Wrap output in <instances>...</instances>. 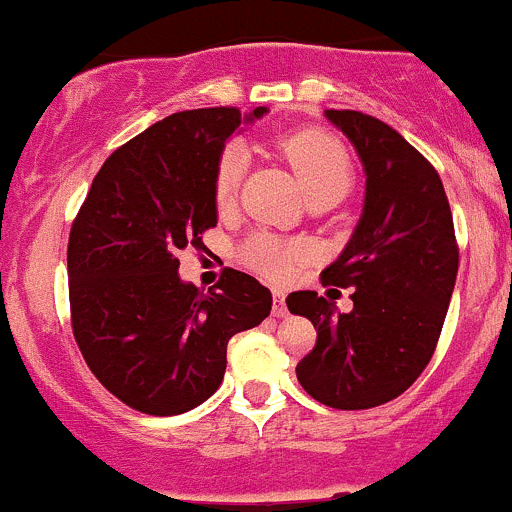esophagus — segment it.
Instances as JSON below:
<instances>
[{
    "mask_svg": "<svg viewBox=\"0 0 512 512\" xmlns=\"http://www.w3.org/2000/svg\"><path fill=\"white\" fill-rule=\"evenodd\" d=\"M273 316L286 318L288 308H286V291L283 288H273Z\"/></svg>",
    "mask_w": 512,
    "mask_h": 512,
    "instance_id": "1",
    "label": "esophagus"
}]
</instances>
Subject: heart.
<instances>
[{"instance_id":"b5f03b06","label":"heart","mask_w":512,"mask_h":512,"mask_svg":"<svg viewBox=\"0 0 512 512\" xmlns=\"http://www.w3.org/2000/svg\"><path fill=\"white\" fill-rule=\"evenodd\" d=\"M281 149L306 199H313V196L343 199L351 189L353 161L336 136L323 134V131H298L283 141ZM246 166H249V154L244 146H226L214 174V199L219 209H226L236 201ZM303 254H306L303 244H283L273 236H254L244 246V261L271 278H286L293 263Z\"/></svg>"}]
</instances>
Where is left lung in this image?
I'll return each mask as SVG.
<instances>
[{"label": "left lung", "mask_w": 512, "mask_h": 512, "mask_svg": "<svg viewBox=\"0 0 512 512\" xmlns=\"http://www.w3.org/2000/svg\"><path fill=\"white\" fill-rule=\"evenodd\" d=\"M366 174L361 219L323 283L353 288L341 313L316 291L286 298L316 328V348L296 366L318 403L341 411L376 408L413 386L438 343L455 276L458 244L438 171L396 129L361 111L326 109Z\"/></svg>", "instance_id": "left-lung-1"}]
</instances>
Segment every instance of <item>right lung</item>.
Listing matches in <instances>:
<instances>
[{"instance_id":"right-lung-1","label":"right lung","mask_w":512,"mask_h":512,"mask_svg":"<svg viewBox=\"0 0 512 512\" xmlns=\"http://www.w3.org/2000/svg\"><path fill=\"white\" fill-rule=\"evenodd\" d=\"M258 106L191 109L114 151L69 234L72 328L86 366L134 411L179 416L224 381L231 336L271 313V291L226 268L214 291L181 281L179 251L219 221L214 174L229 136Z\"/></svg>"}]
</instances>
